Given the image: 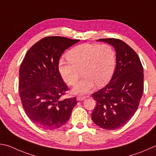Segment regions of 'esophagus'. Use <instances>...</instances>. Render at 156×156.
I'll return each mask as SVG.
<instances>
[{
    "label": "esophagus",
    "mask_w": 156,
    "mask_h": 156,
    "mask_svg": "<svg viewBox=\"0 0 156 156\" xmlns=\"http://www.w3.org/2000/svg\"><path fill=\"white\" fill-rule=\"evenodd\" d=\"M85 98H86V96H84V95H78V96H77L76 99H77L78 101H82V100H84Z\"/></svg>",
    "instance_id": "34e87169"
}]
</instances>
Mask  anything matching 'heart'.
<instances>
[{
	"instance_id": "1",
	"label": "heart",
	"mask_w": 156,
	"mask_h": 156,
	"mask_svg": "<svg viewBox=\"0 0 156 156\" xmlns=\"http://www.w3.org/2000/svg\"><path fill=\"white\" fill-rule=\"evenodd\" d=\"M68 59L61 58L58 62V72L65 83L73 85L80 75L83 78L73 87V92L84 94L92 89L95 84L102 86L108 81L115 70L116 54L108 44H83L70 50Z\"/></svg>"
}]
</instances>
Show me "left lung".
Segmentation results:
<instances>
[{"label": "left lung", "instance_id": "left-lung-1", "mask_svg": "<svg viewBox=\"0 0 156 156\" xmlns=\"http://www.w3.org/2000/svg\"><path fill=\"white\" fill-rule=\"evenodd\" d=\"M116 50L117 65L105 87L92 94L96 101L91 119L101 128L112 130L125 125L136 111L144 90L143 67L136 52L119 39H100Z\"/></svg>", "mask_w": 156, "mask_h": 156}]
</instances>
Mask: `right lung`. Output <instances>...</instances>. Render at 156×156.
I'll list each match as a JSON object with an SVG mask.
<instances>
[{
    "instance_id": "obj_1",
    "label": "right lung",
    "mask_w": 156,
    "mask_h": 156,
    "mask_svg": "<svg viewBox=\"0 0 156 156\" xmlns=\"http://www.w3.org/2000/svg\"><path fill=\"white\" fill-rule=\"evenodd\" d=\"M64 37H46L28 50L20 67L18 89L23 108L41 128L55 129L66 124L77 104L76 97L62 100L69 89L58 72L66 49L78 42Z\"/></svg>"
}]
</instances>
